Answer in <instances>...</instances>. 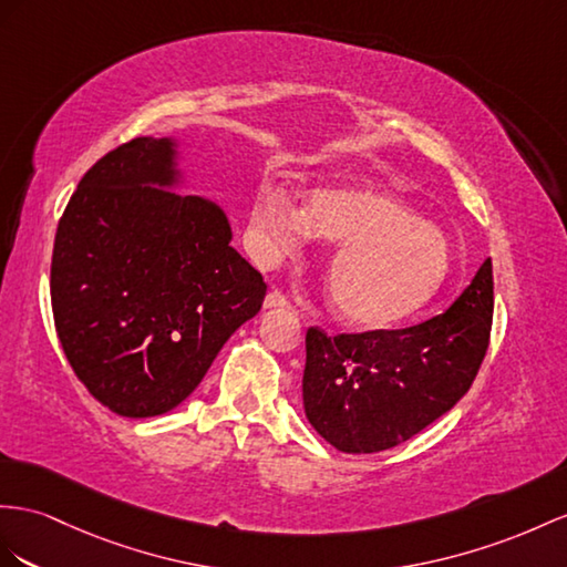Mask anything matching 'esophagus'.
I'll list each match as a JSON object with an SVG mask.
<instances>
[{"label": "esophagus", "instance_id": "obj_1", "mask_svg": "<svg viewBox=\"0 0 567 567\" xmlns=\"http://www.w3.org/2000/svg\"><path fill=\"white\" fill-rule=\"evenodd\" d=\"M264 307L266 309H289V307H292V303H289V299L282 292H278V289H275V292H268Z\"/></svg>", "mask_w": 567, "mask_h": 567}]
</instances>
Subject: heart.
<instances>
[{"instance_id":"1","label":"heart","mask_w":567,"mask_h":567,"mask_svg":"<svg viewBox=\"0 0 567 567\" xmlns=\"http://www.w3.org/2000/svg\"><path fill=\"white\" fill-rule=\"evenodd\" d=\"M311 231L340 241L326 266V292L336 313L354 326H388L424 307L453 264L441 227L373 186H318L307 210L278 184L256 188L249 239L260 264L295 254Z\"/></svg>"}]
</instances>
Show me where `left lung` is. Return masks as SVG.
Segmentation results:
<instances>
[{"label": "left lung", "mask_w": 567, "mask_h": 567, "mask_svg": "<svg viewBox=\"0 0 567 567\" xmlns=\"http://www.w3.org/2000/svg\"><path fill=\"white\" fill-rule=\"evenodd\" d=\"M493 321V266L445 313L400 330L307 332L303 410L342 453H379L453 410L486 357Z\"/></svg>", "instance_id": "left-lung-1"}]
</instances>
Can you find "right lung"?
I'll use <instances>...</instances> for the list:
<instances>
[{"label": "right lung", "mask_w": 567, "mask_h": 567, "mask_svg": "<svg viewBox=\"0 0 567 567\" xmlns=\"http://www.w3.org/2000/svg\"><path fill=\"white\" fill-rule=\"evenodd\" d=\"M174 182V141L122 143L83 174L54 237L56 338L89 393L128 419L192 395L268 289L220 206L165 192Z\"/></svg>", "instance_id": "1"}]
</instances>
